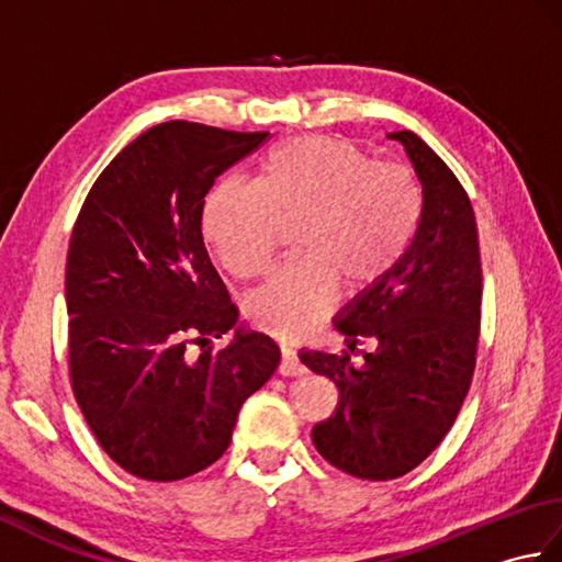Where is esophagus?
<instances>
[{"label": "esophagus", "mask_w": 562, "mask_h": 562, "mask_svg": "<svg viewBox=\"0 0 562 562\" xmlns=\"http://www.w3.org/2000/svg\"><path fill=\"white\" fill-rule=\"evenodd\" d=\"M280 352H282V360H280L278 372L282 376H302V374H306V367L302 364L300 357H296V352H294L290 342L280 340Z\"/></svg>", "instance_id": "34e87169"}]
</instances>
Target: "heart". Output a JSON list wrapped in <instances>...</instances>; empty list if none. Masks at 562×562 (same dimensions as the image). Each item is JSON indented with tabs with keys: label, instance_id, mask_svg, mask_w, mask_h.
Masks as SVG:
<instances>
[{
	"label": "heart",
	"instance_id": "1",
	"mask_svg": "<svg viewBox=\"0 0 562 562\" xmlns=\"http://www.w3.org/2000/svg\"><path fill=\"white\" fill-rule=\"evenodd\" d=\"M302 212L296 246L244 300L272 330H300L330 306L336 288L362 290L408 248L420 217L411 171L374 164L355 142L304 135L262 159L256 183L224 178L202 207V226L234 274H256L278 246L280 217Z\"/></svg>",
	"mask_w": 562,
	"mask_h": 562
}]
</instances>
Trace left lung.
I'll list each match as a JSON object with an SVG mask.
<instances>
[{"mask_svg":"<svg viewBox=\"0 0 562 562\" xmlns=\"http://www.w3.org/2000/svg\"><path fill=\"white\" fill-rule=\"evenodd\" d=\"M389 139L405 147L423 188L411 244L333 318L350 350L300 352L340 391L336 413L312 429L314 447L364 481L398 479L437 449L469 393L481 333L483 272L471 200L411 130ZM360 341L373 350L352 361Z\"/></svg>","mask_w":562,"mask_h":562,"instance_id":"left-lung-1","label":"left lung"}]
</instances>
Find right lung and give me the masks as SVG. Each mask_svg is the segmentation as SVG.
Instances as JSON below:
<instances>
[{
	"mask_svg": "<svg viewBox=\"0 0 562 562\" xmlns=\"http://www.w3.org/2000/svg\"><path fill=\"white\" fill-rule=\"evenodd\" d=\"M268 133L149 127L91 186L67 250L71 391L127 473L169 483L217 461L280 348L236 326L202 238L205 195ZM232 327L235 340L213 350Z\"/></svg>",
	"mask_w": 562,
	"mask_h": 562,
	"instance_id": "1",
	"label": "right lung"
}]
</instances>
